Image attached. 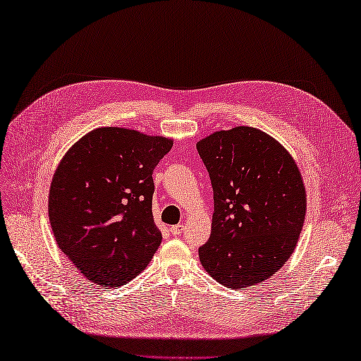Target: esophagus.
Listing matches in <instances>:
<instances>
[{"mask_svg":"<svg viewBox=\"0 0 361 361\" xmlns=\"http://www.w3.org/2000/svg\"><path fill=\"white\" fill-rule=\"evenodd\" d=\"M183 232V226L182 224H176L170 227V233L171 235H180Z\"/></svg>","mask_w":361,"mask_h":361,"instance_id":"obj_1","label":"esophagus"}]
</instances>
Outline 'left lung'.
Instances as JSON below:
<instances>
[{"label":"left lung","instance_id":"left-lung-1","mask_svg":"<svg viewBox=\"0 0 361 361\" xmlns=\"http://www.w3.org/2000/svg\"><path fill=\"white\" fill-rule=\"evenodd\" d=\"M197 150L214 190L211 238L199 248L207 274L241 289L285 265L305 218V188L289 152L251 126L218 130Z\"/></svg>","mask_w":361,"mask_h":361}]
</instances>
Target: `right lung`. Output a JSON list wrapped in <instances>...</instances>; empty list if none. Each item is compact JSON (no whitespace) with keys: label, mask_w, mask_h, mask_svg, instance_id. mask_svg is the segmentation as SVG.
<instances>
[{"label":"right lung","mask_w":361,"mask_h":361,"mask_svg":"<svg viewBox=\"0 0 361 361\" xmlns=\"http://www.w3.org/2000/svg\"><path fill=\"white\" fill-rule=\"evenodd\" d=\"M173 140L97 128L66 152L54 173L48 214L60 250L104 288L138 276L161 244L152 215V173Z\"/></svg>","instance_id":"1"}]
</instances>
